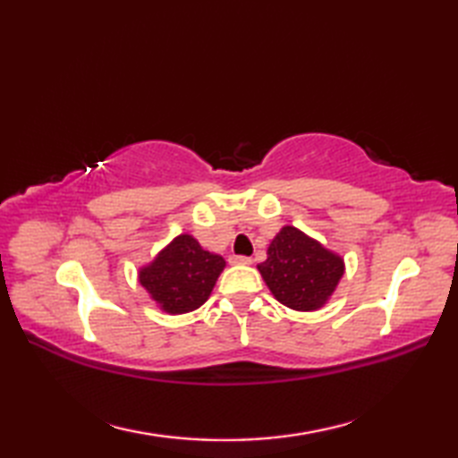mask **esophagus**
<instances>
[{"label": "esophagus", "instance_id": "esophagus-1", "mask_svg": "<svg viewBox=\"0 0 458 458\" xmlns=\"http://www.w3.org/2000/svg\"><path fill=\"white\" fill-rule=\"evenodd\" d=\"M230 264H234V266H250L251 264V258H248V256H232L230 258Z\"/></svg>", "mask_w": 458, "mask_h": 458}]
</instances>
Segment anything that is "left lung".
Wrapping results in <instances>:
<instances>
[{
    "instance_id": "left-lung-1",
    "label": "left lung",
    "mask_w": 458,
    "mask_h": 458,
    "mask_svg": "<svg viewBox=\"0 0 458 458\" xmlns=\"http://www.w3.org/2000/svg\"><path fill=\"white\" fill-rule=\"evenodd\" d=\"M258 269L279 303L293 310H317L344 276V259L295 226H284Z\"/></svg>"
}]
</instances>
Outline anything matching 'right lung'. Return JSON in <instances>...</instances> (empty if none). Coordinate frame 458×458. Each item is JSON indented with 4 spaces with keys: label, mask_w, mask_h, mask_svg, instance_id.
I'll use <instances>...</instances> for the list:
<instances>
[{
    "label": "right lung",
    "mask_w": 458,
    "mask_h": 458,
    "mask_svg": "<svg viewBox=\"0 0 458 458\" xmlns=\"http://www.w3.org/2000/svg\"><path fill=\"white\" fill-rule=\"evenodd\" d=\"M224 266L222 256L210 254L192 236L181 234L140 269V284L165 313L182 315L207 303Z\"/></svg>",
    "instance_id": "right-lung-1"
}]
</instances>
